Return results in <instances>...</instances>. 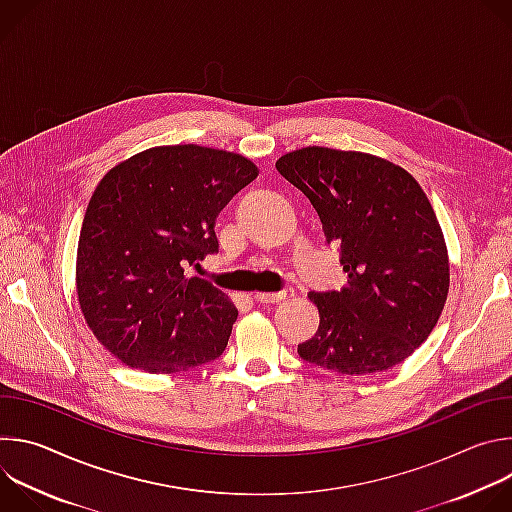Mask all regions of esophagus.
Masks as SVG:
<instances>
[{
	"label": "esophagus",
	"mask_w": 512,
	"mask_h": 512,
	"mask_svg": "<svg viewBox=\"0 0 512 512\" xmlns=\"http://www.w3.org/2000/svg\"><path fill=\"white\" fill-rule=\"evenodd\" d=\"M296 296V291H294V287H285V289H281V291H257L255 294V300L259 302V304H277V302H283V300H291Z\"/></svg>",
	"instance_id": "obj_1"
}]
</instances>
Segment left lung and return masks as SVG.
I'll list each match as a JSON object with an SVG mask.
<instances>
[{
  "label": "left lung",
  "instance_id": "left-lung-1",
  "mask_svg": "<svg viewBox=\"0 0 512 512\" xmlns=\"http://www.w3.org/2000/svg\"><path fill=\"white\" fill-rule=\"evenodd\" d=\"M275 168L308 196L348 277L340 291L308 294L320 326L298 354L340 375L395 367L427 340L450 289L444 233L425 192L401 166L362 152L310 145Z\"/></svg>",
  "mask_w": 512,
  "mask_h": 512
}]
</instances>
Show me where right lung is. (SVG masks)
<instances>
[{"mask_svg":"<svg viewBox=\"0 0 512 512\" xmlns=\"http://www.w3.org/2000/svg\"><path fill=\"white\" fill-rule=\"evenodd\" d=\"M257 174L245 156L186 143L103 176L79 237L77 296L97 340L127 367L168 375L223 354L239 312L186 271L218 251V212Z\"/></svg>","mask_w":512,"mask_h":512,"instance_id":"obj_1","label":"right lung"}]
</instances>
